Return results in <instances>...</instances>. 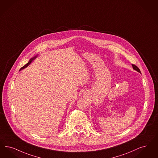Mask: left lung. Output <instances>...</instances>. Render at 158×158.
Listing matches in <instances>:
<instances>
[{"instance_id":"1","label":"left lung","mask_w":158,"mask_h":158,"mask_svg":"<svg viewBox=\"0 0 158 158\" xmlns=\"http://www.w3.org/2000/svg\"><path fill=\"white\" fill-rule=\"evenodd\" d=\"M132 65L133 69L134 70H136L137 72H138L139 73H141V72H140V70L139 69V68L136 66V65H135V64H132Z\"/></svg>"}]
</instances>
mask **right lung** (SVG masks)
Here are the masks:
<instances>
[{
    "mask_svg": "<svg viewBox=\"0 0 158 158\" xmlns=\"http://www.w3.org/2000/svg\"><path fill=\"white\" fill-rule=\"evenodd\" d=\"M38 56V55H37L36 56H35L33 57L32 58H31V59H30V60H29L28 63H26L25 65V66H23V67H22V68H21V69H20V70H21L25 69V68H26V67H27V66H29V64H30L31 63H32V61H33V60H35V59H36V57H37Z\"/></svg>",
    "mask_w": 158,
    "mask_h": 158,
    "instance_id": "1",
    "label": "right lung"
}]
</instances>
